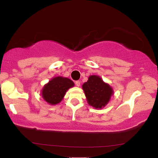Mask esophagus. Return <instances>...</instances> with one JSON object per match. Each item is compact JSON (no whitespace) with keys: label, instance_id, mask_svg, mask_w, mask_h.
Segmentation results:
<instances>
[{"label":"esophagus","instance_id":"esophagus-1","mask_svg":"<svg viewBox=\"0 0 158 158\" xmlns=\"http://www.w3.org/2000/svg\"><path fill=\"white\" fill-rule=\"evenodd\" d=\"M75 85L77 86V87H79V86H80V85H81V82H80V81H75Z\"/></svg>","mask_w":158,"mask_h":158}]
</instances>
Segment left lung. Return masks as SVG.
Instances as JSON below:
<instances>
[{
	"instance_id": "8db88e82",
	"label": "left lung",
	"mask_w": 158,
	"mask_h": 158,
	"mask_svg": "<svg viewBox=\"0 0 158 158\" xmlns=\"http://www.w3.org/2000/svg\"><path fill=\"white\" fill-rule=\"evenodd\" d=\"M82 88L88 103L95 108H102L106 106L113 92L112 88L98 76H90Z\"/></svg>"
}]
</instances>
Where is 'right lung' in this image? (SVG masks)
<instances>
[{
	"label": "right lung",
	"instance_id": "1",
	"mask_svg": "<svg viewBox=\"0 0 158 158\" xmlns=\"http://www.w3.org/2000/svg\"><path fill=\"white\" fill-rule=\"evenodd\" d=\"M74 84L68 78L58 77L52 79L42 91V96L46 102L51 105L59 103L67 90Z\"/></svg>",
	"mask_w": 158,
	"mask_h": 158
}]
</instances>
